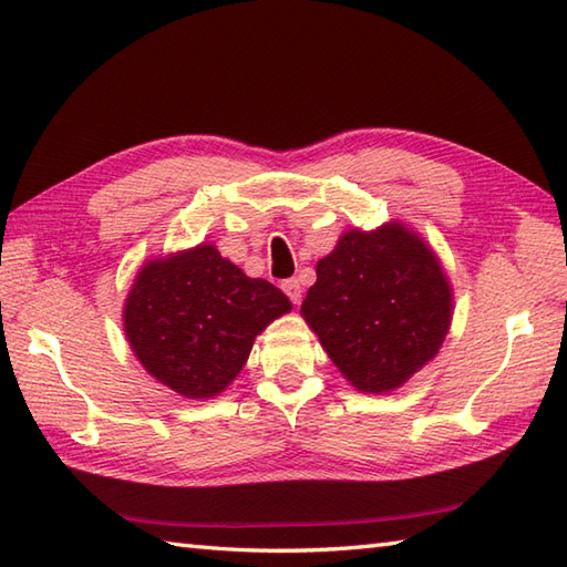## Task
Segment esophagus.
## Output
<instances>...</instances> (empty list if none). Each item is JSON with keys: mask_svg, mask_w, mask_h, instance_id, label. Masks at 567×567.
I'll return each mask as SVG.
<instances>
[{"mask_svg": "<svg viewBox=\"0 0 567 567\" xmlns=\"http://www.w3.org/2000/svg\"><path fill=\"white\" fill-rule=\"evenodd\" d=\"M284 293L291 298V303H300V298H303V288H300V281L298 279H288V281H284Z\"/></svg>", "mask_w": 567, "mask_h": 567, "instance_id": "esophagus-1", "label": "esophagus"}]
</instances>
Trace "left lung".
<instances>
[{"instance_id": "1", "label": "left lung", "mask_w": 567, "mask_h": 567, "mask_svg": "<svg viewBox=\"0 0 567 567\" xmlns=\"http://www.w3.org/2000/svg\"><path fill=\"white\" fill-rule=\"evenodd\" d=\"M300 312L337 369L363 393L405 383L451 322V288L432 249L400 223L342 235L318 261Z\"/></svg>"}]
</instances>
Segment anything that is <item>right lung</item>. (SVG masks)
<instances>
[{"label":"right lung","mask_w":567,"mask_h":567,"mask_svg":"<svg viewBox=\"0 0 567 567\" xmlns=\"http://www.w3.org/2000/svg\"><path fill=\"white\" fill-rule=\"evenodd\" d=\"M274 284L249 279L213 245L155 259L137 274L125 300V334L143 367L184 398L220 393L255 337L284 312Z\"/></svg>","instance_id":"right-lung-1"}]
</instances>
